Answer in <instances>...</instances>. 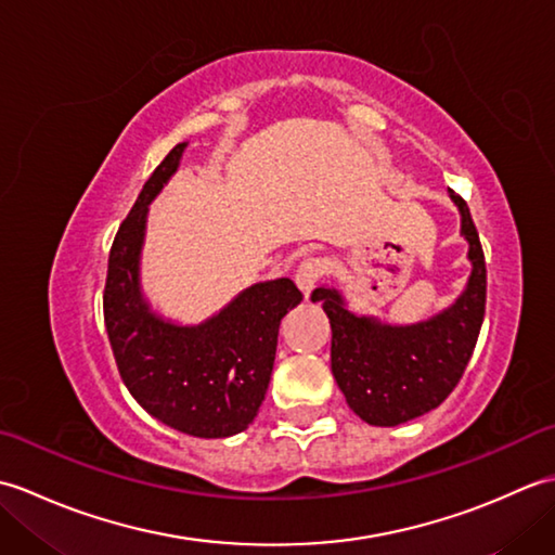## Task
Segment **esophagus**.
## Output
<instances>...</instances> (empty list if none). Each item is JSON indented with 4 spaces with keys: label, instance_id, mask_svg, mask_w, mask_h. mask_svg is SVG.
I'll list each match as a JSON object with an SVG mask.
<instances>
[{
    "label": "esophagus",
    "instance_id": "obj_1",
    "mask_svg": "<svg viewBox=\"0 0 555 555\" xmlns=\"http://www.w3.org/2000/svg\"><path fill=\"white\" fill-rule=\"evenodd\" d=\"M326 259L322 257H305L302 262L298 264L296 271V284L300 286V291L305 296H310V291L317 286V281H320L326 274Z\"/></svg>",
    "mask_w": 555,
    "mask_h": 555
}]
</instances>
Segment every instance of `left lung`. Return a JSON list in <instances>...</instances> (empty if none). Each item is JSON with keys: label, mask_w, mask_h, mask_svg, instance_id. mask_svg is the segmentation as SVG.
<instances>
[{"label": "left lung", "mask_w": 555, "mask_h": 555, "mask_svg": "<svg viewBox=\"0 0 555 555\" xmlns=\"http://www.w3.org/2000/svg\"><path fill=\"white\" fill-rule=\"evenodd\" d=\"M460 233L469 243L467 288L451 308L427 322L391 326L352 314L336 288H314L312 302L332 324V372L346 403L374 427H396L439 408L463 376L487 308V262L469 207L457 193Z\"/></svg>", "instance_id": "8db88e82"}]
</instances>
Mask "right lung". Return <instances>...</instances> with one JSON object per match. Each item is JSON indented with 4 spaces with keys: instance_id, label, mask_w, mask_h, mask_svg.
Here are the masks:
<instances>
[{
    "instance_id": "add662e5",
    "label": "right lung",
    "mask_w": 555,
    "mask_h": 555,
    "mask_svg": "<svg viewBox=\"0 0 555 555\" xmlns=\"http://www.w3.org/2000/svg\"><path fill=\"white\" fill-rule=\"evenodd\" d=\"M183 150L179 143L162 159L116 231L104 326L126 388L152 417L197 439H223L255 420L274 370L279 324L302 293L291 279L264 281L195 326L150 310L138 271L147 207L179 169Z\"/></svg>"
}]
</instances>
